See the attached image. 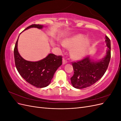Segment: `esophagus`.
<instances>
[{
    "instance_id": "1",
    "label": "esophagus",
    "mask_w": 121,
    "mask_h": 121,
    "mask_svg": "<svg viewBox=\"0 0 121 121\" xmlns=\"http://www.w3.org/2000/svg\"><path fill=\"white\" fill-rule=\"evenodd\" d=\"M67 63V60L65 59V58H63V64L64 65V64H65Z\"/></svg>"
}]
</instances>
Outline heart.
I'll list each match as a JSON object with an SVG mask.
<instances>
[{
	"label": "heart",
	"mask_w": 121,
	"mask_h": 121,
	"mask_svg": "<svg viewBox=\"0 0 121 121\" xmlns=\"http://www.w3.org/2000/svg\"><path fill=\"white\" fill-rule=\"evenodd\" d=\"M87 41L85 36L79 35L74 36L65 42V45L75 47L71 52L73 57L80 58L85 56L87 51V46L84 44Z\"/></svg>",
	"instance_id": "heart-1"
}]
</instances>
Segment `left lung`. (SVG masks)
Segmentation results:
<instances>
[{"label":"left lung","mask_w":121,"mask_h":121,"mask_svg":"<svg viewBox=\"0 0 121 121\" xmlns=\"http://www.w3.org/2000/svg\"><path fill=\"white\" fill-rule=\"evenodd\" d=\"M105 42L108 49L107 55L98 61L91 60L89 56L85 57L82 60L72 62L74 75L71 78L73 87L77 89H83L91 86L98 81L108 68L111 60V41L107 36Z\"/></svg>","instance_id":"1"}]
</instances>
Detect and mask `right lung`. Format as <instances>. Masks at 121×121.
<instances>
[{"label":"right lung","mask_w":121,"mask_h":121,"mask_svg":"<svg viewBox=\"0 0 121 121\" xmlns=\"http://www.w3.org/2000/svg\"><path fill=\"white\" fill-rule=\"evenodd\" d=\"M42 29L43 26L33 24L25 29L30 28ZM14 48L15 65L20 75L29 84L37 88H43L50 83L55 72L62 64V56L50 53L44 59L38 61L24 60L17 51V41Z\"/></svg>","instance_id":"obj_1"}]
</instances>
